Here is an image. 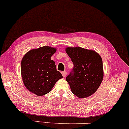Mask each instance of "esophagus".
<instances>
[{
  "label": "esophagus",
  "mask_w": 129,
  "mask_h": 129,
  "mask_svg": "<svg viewBox=\"0 0 129 129\" xmlns=\"http://www.w3.org/2000/svg\"><path fill=\"white\" fill-rule=\"evenodd\" d=\"M61 74H62V76L63 77H65L67 76V72H66V71H62Z\"/></svg>",
  "instance_id": "1"
}]
</instances>
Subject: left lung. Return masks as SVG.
<instances>
[{"mask_svg":"<svg viewBox=\"0 0 129 129\" xmlns=\"http://www.w3.org/2000/svg\"><path fill=\"white\" fill-rule=\"evenodd\" d=\"M74 67L66 80L73 93L80 98L93 94L103 79V63L101 57L93 50L75 47L67 48Z\"/></svg>","mask_w":129,"mask_h":129,"instance_id":"left-lung-1","label":"left lung"}]
</instances>
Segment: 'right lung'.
<instances>
[{
  "instance_id": "add662e5",
  "label": "right lung",
  "mask_w": 129,
  "mask_h": 129,
  "mask_svg": "<svg viewBox=\"0 0 129 129\" xmlns=\"http://www.w3.org/2000/svg\"><path fill=\"white\" fill-rule=\"evenodd\" d=\"M56 49L43 46L33 49L24 55L21 63L24 84L30 92L37 96L50 92L58 80L62 78L50 57Z\"/></svg>"
}]
</instances>
